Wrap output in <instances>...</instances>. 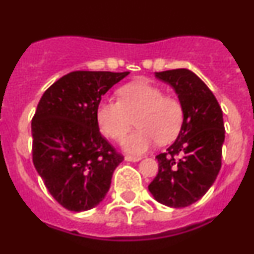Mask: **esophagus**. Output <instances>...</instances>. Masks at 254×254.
<instances>
[{
  "label": "esophagus",
  "mask_w": 254,
  "mask_h": 254,
  "mask_svg": "<svg viewBox=\"0 0 254 254\" xmlns=\"http://www.w3.org/2000/svg\"><path fill=\"white\" fill-rule=\"evenodd\" d=\"M125 159L127 160V162H138V160H140V157H135V155H126L125 157Z\"/></svg>",
  "instance_id": "esophagus-1"
}]
</instances>
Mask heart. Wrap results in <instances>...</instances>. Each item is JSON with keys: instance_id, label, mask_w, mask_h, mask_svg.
Returning <instances> with one entry per match:
<instances>
[{"instance_id": "1", "label": "heart", "mask_w": 254, "mask_h": 254, "mask_svg": "<svg viewBox=\"0 0 254 254\" xmlns=\"http://www.w3.org/2000/svg\"><path fill=\"white\" fill-rule=\"evenodd\" d=\"M120 100L105 99L96 109V121L105 135L122 142L134 120L139 127L125 143L128 152L140 154L159 142H170L179 134L184 122V107L179 99L152 82L139 80L119 90Z\"/></svg>"}]
</instances>
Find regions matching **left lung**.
Masks as SVG:
<instances>
[{
  "label": "left lung",
  "mask_w": 254,
  "mask_h": 254,
  "mask_svg": "<svg viewBox=\"0 0 254 254\" xmlns=\"http://www.w3.org/2000/svg\"><path fill=\"white\" fill-rule=\"evenodd\" d=\"M155 76L175 90L184 122L177 140L155 157L158 174L148 189L160 204L187 207L206 194L221 169L222 110L211 90L190 70H167Z\"/></svg>",
  "instance_id": "8db88e82"
}]
</instances>
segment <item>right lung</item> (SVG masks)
<instances>
[{
    "label": "right lung",
    "mask_w": 254,
    "mask_h": 254,
    "mask_svg": "<svg viewBox=\"0 0 254 254\" xmlns=\"http://www.w3.org/2000/svg\"><path fill=\"white\" fill-rule=\"evenodd\" d=\"M129 74L72 71L43 94L32 119V157L48 191L70 211L104 200L124 155L100 133L102 95Z\"/></svg>",
    "instance_id": "add662e5"
}]
</instances>
